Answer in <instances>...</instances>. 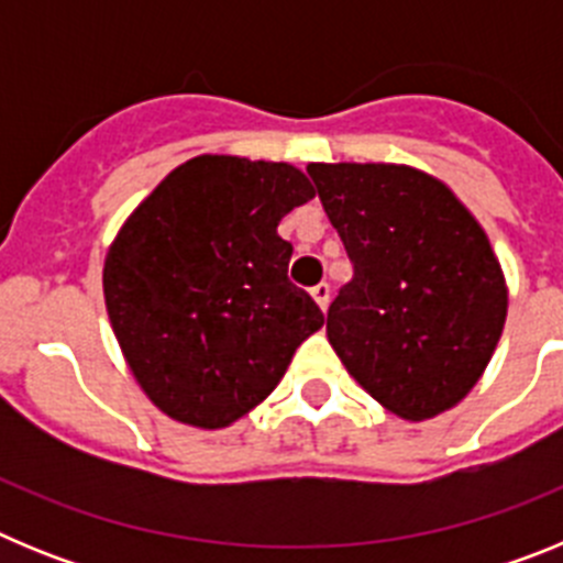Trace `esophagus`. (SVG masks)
Returning a JSON list of instances; mask_svg holds the SVG:
<instances>
[{
  "label": "esophagus",
  "instance_id": "obj_1",
  "mask_svg": "<svg viewBox=\"0 0 563 563\" xmlns=\"http://www.w3.org/2000/svg\"><path fill=\"white\" fill-rule=\"evenodd\" d=\"M312 298H316V305L321 307V310H327V307H330V285L321 282V285L312 287Z\"/></svg>",
  "mask_w": 563,
  "mask_h": 563
}]
</instances>
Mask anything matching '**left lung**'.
Masks as SVG:
<instances>
[{
	"label": "left lung",
	"instance_id": "1",
	"mask_svg": "<svg viewBox=\"0 0 563 563\" xmlns=\"http://www.w3.org/2000/svg\"><path fill=\"white\" fill-rule=\"evenodd\" d=\"M352 262L327 338L352 377L402 420L451 409L485 372L507 287L479 222L429 174L389 163H310Z\"/></svg>",
	"mask_w": 563,
	"mask_h": 563
}]
</instances>
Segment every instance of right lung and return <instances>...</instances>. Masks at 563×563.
Here are the masks:
<instances>
[{"instance_id": "1", "label": "right lung", "mask_w": 563, "mask_h": 563, "mask_svg": "<svg viewBox=\"0 0 563 563\" xmlns=\"http://www.w3.org/2000/svg\"><path fill=\"white\" fill-rule=\"evenodd\" d=\"M287 163L202 154L174 168L112 242L103 298L148 400L197 429L256 409L324 312L287 278L278 222L312 200Z\"/></svg>"}]
</instances>
